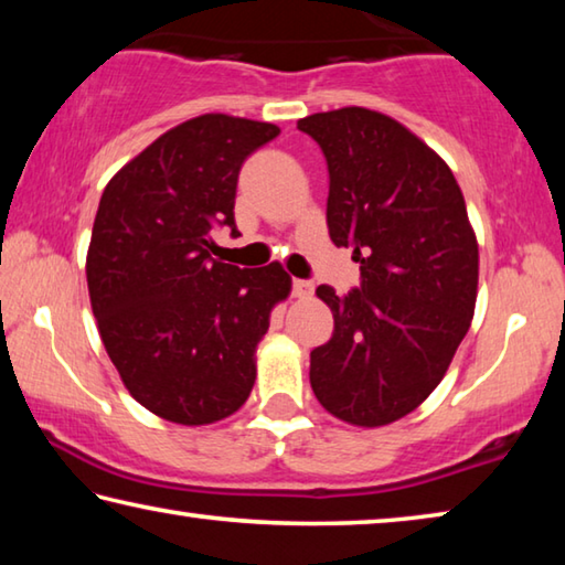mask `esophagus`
I'll list each match as a JSON object with an SVG mask.
<instances>
[{
    "label": "esophagus",
    "mask_w": 565,
    "mask_h": 565,
    "mask_svg": "<svg viewBox=\"0 0 565 565\" xmlns=\"http://www.w3.org/2000/svg\"><path fill=\"white\" fill-rule=\"evenodd\" d=\"M291 294L296 296V299H309V296L313 294V284L309 279H294Z\"/></svg>",
    "instance_id": "1"
}]
</instances>
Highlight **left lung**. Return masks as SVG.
<instances>
[{"mask_svg": "<svg viewBox=\"0 0 565 565\" xmlns=\"http://www.w3.org/2000/svg\"><path fill=\"white\" fill-rule=\"evenodd\" d=\"M329 169L327 226L361 284L317 294L333 333L311 351L319 404L356 426L406 416L441 384L473 319L478 244L446 161L384 114L347 107L299 119Z\"/></svg>", "mask_w": 565, "mask_h": 565, "instance_id": "1", "label": "left lung"}]
</instances>
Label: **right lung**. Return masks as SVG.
<instances>
[{"mask_svg":"<svg viewBox=\"0 0 565 565\" xmlns=\"http://www.w3.org/2000/svg\"><path fill=\"white\" fill-rule=\"evenodd\" d=\"M276 137L274 124L204 114L161 134L102 194L87 254L92 311L129 394L174 424H214L244 404L256 343L289 296L281 264L212 259L214 228L238 234V171Z\"/></svg>","mask_w":565,"mask_h":565,"instance_id":"right-lung-1","label":"right lung"}]
</instances>
